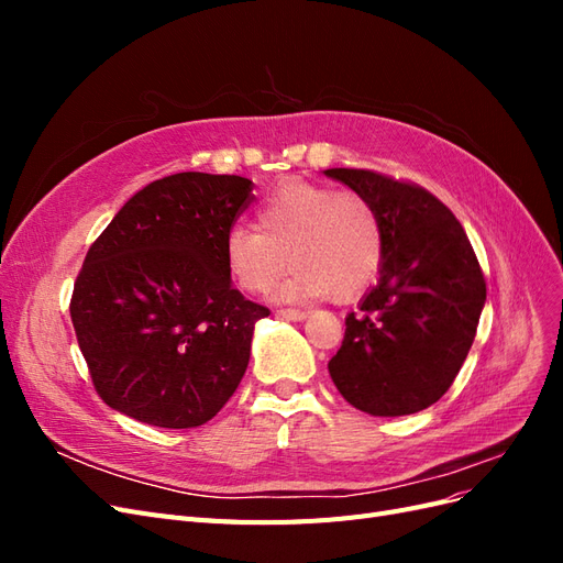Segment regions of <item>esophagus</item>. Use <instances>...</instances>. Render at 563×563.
I'll list each match as a JSON object with an SVG mask.
<instances>
[{
  "mask_svg": "<svg viewBox=\"0 0 563 563\" xmlns=\"http://www.w3.org/2000/svg\"><path fill=\"white\" fill-rule=\"evenodd\" d=\"M277 314L282 319H288V321H302V319H308L310 312H305V310H279Z\"/></svg>",
  "mask_w": 563,
  "mask_h": 563,
  "instance_id": "34e87169",
  "label": "esophagus"
}]
</instances>
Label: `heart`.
<instances>
[{"label":"heart","mask_w":563,"mask_h":563,"mask_svg":"<svg viewBox=\"0 0 563 563\" xmlns=\"http://www.w3.org/2000/svg\"><path fill=\"white\" fill-rule=\"evenodd\" d=\"M230 277L249 294H263L288 263L277 300L352 298L378 275L383 230L376 209L356 192L314 183H286L255 213V230L234 225L223 242Z\"/></svg>","instance_id":"b5f03b06"}]
</instances>
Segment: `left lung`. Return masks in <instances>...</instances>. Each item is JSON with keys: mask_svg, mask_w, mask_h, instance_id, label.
I'll list each match as a JSON object with an SVG mask.
<instances>
[{"mask_svg": "<svg viewBox=\"0 0 563 563\" xmlns=\"http://www.w3.org/2000/svg\"><path fill=\"white\" fill-rule=\"evenodd\" d=\"M376 209L378 284L345 317L329 373L354 408L411 416L444 397L472 347L486 282L463 225L434 195L364 168H327Z\"/></svg>", "mask_w": 563, "mask_h": 563, "instance_id": "1", "label": "left lung"}]
</instances>
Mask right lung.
Listing matches in <instances>:
<instances>
[{
	"mask_svg": "<svg viewBox=\"0 0 563 563\" xmlns=\"http://www.w3.org/2000/svg\"><path fill=\"white\" fill-rule=\"evenodd\" d=\"M251 192L242 176L155 180L89 249L70 317L114 411L155 428H199L242 383L255 321L269 310L232 286L223 242Z\"/></svg>",
	"mask_w": 563,
	"mask_h": 563,
	"instance_id": "right-lung-1",
	"label": "right lung"
}]
</instances>
